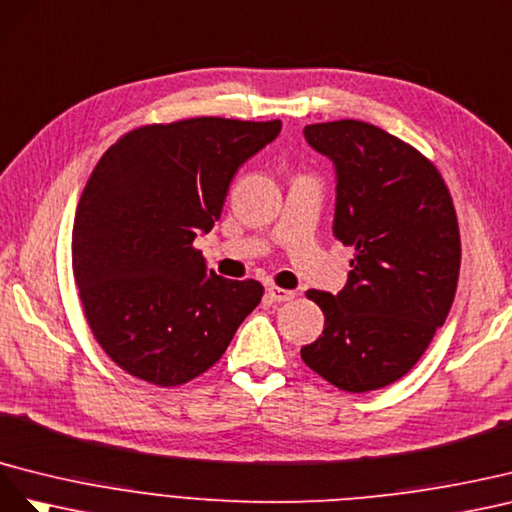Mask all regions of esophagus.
<instances>
[{"label": "esophagus", "instance_id": "1", "mask_svg": "<svg viewBox=\"0 0 512 512\" xmlns=\"http://www.w3.org/2000/svg\"><path fill=\"white\" fill-rule=\"evenodd\" d=\"M268 296H270L274 302H287V300H291V298L296 296V291L281 289V287H276V285H270V287H268Z\"/></svg>", "mask_w": 512, "mask_h": 512}]
</instances>
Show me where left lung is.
Wrapping results in <instances>:
<instances>
[{"label":"left lung","mask_w":512,"mask_h":512,"mask_svg":"<svg viewBox=\"0 0 512 512\" xmlns=\"http://www.w3.org/2000/svg\"><path fill=\"white\" fill-rule=\"evenodd\" d=\"M304 139L337 171L332 231L356 255L337 296L306 291L326 324L300 356L341 390L384 388L425 354L455 300V206L431 160L373 124H311Z\"/></svg>","instance_id":"8db88e82"}]
</instances>
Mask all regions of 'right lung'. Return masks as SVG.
<instances>
[{
  "label": "right lung",
  "mask_w": 512,
  "mask_h": 512,
  "mask_svg": "<svg viewBox=\"0 0 512 512\" xmlns=\"http://www.w3.org/2000/svg\"><path fill=\"white\" fill-rule=\"evenodd\" d=\"M281 122L193 118L130 130L79 199L72 270L105 354L154 386L191 382L225 354L264 296L208 270L193 246L221 218L236 171Z\"/></svg>",
  "instance_id": "1"
}]
</instances>
